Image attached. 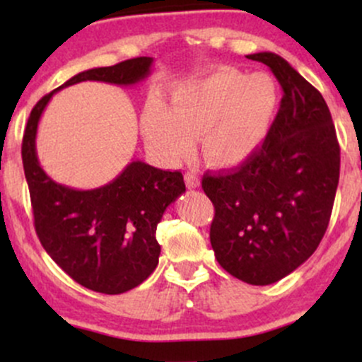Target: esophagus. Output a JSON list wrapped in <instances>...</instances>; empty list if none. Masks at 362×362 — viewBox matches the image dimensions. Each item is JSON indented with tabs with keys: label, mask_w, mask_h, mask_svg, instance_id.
<instances>
[{
	"label": "esophagus",
	"mask_w": 362,
	"mask_h": 362,
	"mask_svg": "<svg viewBox=\"0 0 362 362\" xmlns=\"http://www.w3.org/2000/svg\"><path fill=\"white\" fill-rule=\"evenodd\" d=\"M185 184L189 189H197L199 185H201V178L195 172H187L185 173Z\"/></svg>",
	"instance_id": "1"
}]
</instances>
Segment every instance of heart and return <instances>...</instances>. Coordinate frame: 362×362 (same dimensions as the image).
Returning <instances> with one entry per match:
<instances>
[{"mask_svg": "<svg viewBox=\"0 0 362 362\" xmlns=\"http://www.w3.org/2000/svg\"><path fill=\"white\" fill-rule=\"evenodd\" d=\"M281 93L269 73L221 68L178 83L172 107L151 95L141 114V132L156 155L178 161L202 136V155L214 167H236L267 139Z\"/></svg>", "mask_w": 362, "mask_h": 362, "instance_id": "obj_1", "label": "heart"}]
</instances>
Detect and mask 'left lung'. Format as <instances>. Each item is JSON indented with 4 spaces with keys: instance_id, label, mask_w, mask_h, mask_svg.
Listing matches in <instances>:
<instances>
[{
    "instance_id": "obj_1",
    "label": "left lung",
    "mask_w": 362,
    "mask_h": 362,
    "mask_svg": "<svg viewBox=\"0 0 362 362\" xmlns=\"http://www.w3.org/2000/svg\"><path fill=\"white\" fill-rule=\"evenodd\" d=\"M248 59L271 68L282 88L267 139L240 167L206 173L214 204L211 245L219 265L253 286L281 281L325 235L340 173V148L322 93L274 52Z\"/></svg>"
}]
</instances>
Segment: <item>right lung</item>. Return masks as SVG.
<instances>
[{
  "label": "right lung",
  "mask_w": 362,
  "mask_h": 362,
  "mask_svg": "<svg viewBox=\"0 0 362 362\" xmlns=\"http://www.w3.org/2000/svg\"><path fill=\"white\" fill-rule=\"evenodd\" d=\"M153 57H134L109 68L78 73L57 90L81 81L129 86L151 71ZM57 90L37 102L22 143L37 236L51 259L78 284L103 294H120L146 281L158 265L156 226L165 209L185 192L180 172L131 161L107 185L76 190L54 182L35 151L40 115Z\"/></svg>",
  "instance_id": "add662e5"
}]
</instances>
